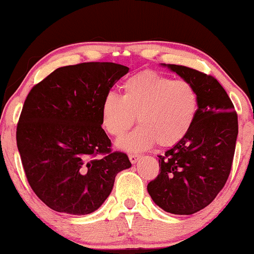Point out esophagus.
<instances>
[{
  "label": "esophagus",
  "mask_w": 254,
  "mask_h": 254,
  "mask_svg": "<svg viewBox=\"0 0 254 254\" xmlns=\"http://www.w3.org/2000/svg\"><path fill=\"white\" fill-rule=\"evenodd\" d=\"M139 157H141V155H138V154H129V160L131 164H136L139 160Z\"/></svg>",
  "instance_id": "obj_1"
}]
</instances>
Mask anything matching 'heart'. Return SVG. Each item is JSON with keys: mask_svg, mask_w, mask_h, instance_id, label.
<instances>
[{"mask_svg": "<svg viewBox=\"0 0 254 254\" xmlns=\"http://www.w3.org/2000/svg\"><path fill=\"white\" fill-rule=\"evenodd\" d=\"M122 97L109 93L101 104V122L110 135L122 137L136 122L139 125L117 145L142 151L159 143L172 147L190 132L198 113V93L190 82L142 71L123 83Z\"/></svg>", "mask_w": 254, "mask_h": 254, "instance_id": "1", "label": "heart"}]
</instances>
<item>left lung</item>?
Returning a JSON list of instances; mask_svg holds the SVG:
<instances>
[{
  "label": "left lung",
  "mask_w": 254,
  "mask_h": 254,
  "mask_svg": "<svg viewBox=\"0 0 254 254\" xmlns=\"http://www.w3.org/2000/svg\"><path fill=\"white\" fill-rule=\"evenodd\" d=\"M162 65L196 88L199 105L190 132L165 155H159L160 173L147 190L162 210L192 215L208 206L228 179L238 137V115L215 77L184 65Z\"/></svg>",
  "instance_id": "1"
}]
</instances>
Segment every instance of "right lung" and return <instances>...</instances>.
Segmentation results:
<instances>
[{
    "instance_id": "1",
    "label": "right lung",
    "mask_w": 254,
    "mask_h": 254,
    "mask_svg": "<svg viewBox=\"0 0 254 254\" xmlns=\"http://www.w3.org/2000/svg\"><path fill=\"white\" fill-rule=\"evenodd\" d=\"M127 71L110 62L66 65L28 93L16 127L17 149L32 190L52 210L95 211L116 176L131 167L127 154L111 151L101 127L105 95Z\"/></svg>"
}]
</instances>
